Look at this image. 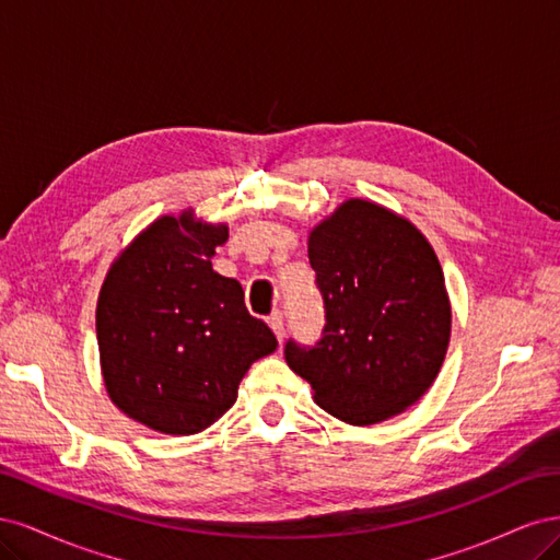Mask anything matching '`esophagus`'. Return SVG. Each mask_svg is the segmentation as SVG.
Here are the masks:
<instances>
[{
    "instance_id": "1",
    "label": "esophagus",
    "mask_w": 560,
    "mask_h": 560,
    "mask_svg": "<svg viewBox=\"0 0 560 560\" xmlns=\"http://www.w3.org/2000/svg\"><path fill=\"white\" fill-rule=\"evenodd\" d=\"M268 327L273 329V334H276L278 341H282V336H284V317H282V313H280V311H276L273 315L268 317Z\"/></svg>"
}]
</instances>
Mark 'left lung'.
<instances>
[{
    "mask_svg": "<svg viewBox=\"0 0 560 560\" xmlns=\"http://www.w3.org/2000/svg\"><path fill=\"white\" fill-rule=\"evenodd\" d=\"M327 325L284 360L313 399L348 425H376L413 406L442 371L451 341L444 270L409 219L348 198L308 233Z\"/></svg>",
    "mask_w": 560,
    "mask_h": 560,
    "instance_id": "8db88e82",
    "label": "left lung"
}]
</instances>
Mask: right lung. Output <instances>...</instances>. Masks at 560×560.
Returning <instances> with one entry per match:
<instances>
[{
  "label": "right lung",
  "mask_w": 560,
  "mask_h": 560,
  "mask_svg": "<svg viewBox=\"0 0 560 560\" xmlns=\"http://www.w3.org/2000/svg\"><path fill=\"white\" fill-rule=\"evenodd\" d=\"M229 238L189 208L163 214L118 252L100 287V371L118 411L161 434H198L238 399L252 362L278 348L212 257Z\"/></svg>",
  "instance_id": "1"
}]
</instances>
